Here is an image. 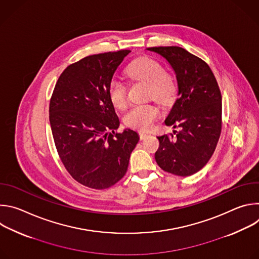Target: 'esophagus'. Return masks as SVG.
Instances as JSON below:
<instances>
[{
	"mask_svg": "<svg viewBox=\"0 0 259 259\" xmlns=\"http://www.w3.org/2000/svg\"><path fill=\"white\" fill-rule=\"evenodd\" d=\"M147 136H149V133H145V132H139V137H140V139L142 140V139H144V138H146Z\"/></svg>",
	"mask_w": 259,
	"mask_h": 259,
	"instance_id": "1",
	"label": "esophagus"
}]
</instances>
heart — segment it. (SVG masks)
Here are the masks:
<instances>
[{"mask_svg": "<svg viewBox=\"0 0 259 259\" xmlns=\"http://www.w3.org/2000/svg\"><path fill=\"white\" fill-rule=\"evenodd\" d=\"M126 72L131 79L147 83L149 98H153L162 104H169L173 101L176 94V84L158 61L149 57L137 58L128 65ZM108 96L114 106L118 108H124L127 105L126 86L119 79L110 81ZM159 116L160 109L157 105L152 103L137 104L126 113L124 122L130 128L149 130Z\"/></svg>", "mask_w": 259, "mask_h": 259, "instance_id": "obj_1", "label": "heart"}]
</instances>
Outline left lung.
I'll return each mask as SVG.
<instances>
[{"label": "left lung", "mask_w": 259, "mask_h": 259, "mask_svg": "<svg viewBox=\"0 0 259 259\" xmlns=\"http://www.w3.org/2000/svg\"><path fill=\"white\" fill-rule=\"evenodd\" d=\"M147 50L168 61L178 85L177 99L165 124L180 130L158 136L156 162L174 175H193L208 163L221 133L223 103L217 81L209 65L186 49L169 46Z\"/></svg>", "instance_id": "8db88e82"}]
</instances>
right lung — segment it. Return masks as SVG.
I'll return each mask as SVG.
<instances>
[{
    "label": "right lung",
    "mask_w": 259,
    "mask_h": 259,
    "mask_svg": "<svg viewBox=\"0 0 259 259\" xmlns=\"http://www.w3.org/2000/svg\"><path fill=\"white\" fill-rule=\"evenodd\" d=\"M130 50L87 56L68 65L58 78L49 120L59 158L71 177L104 190L126 174L137 132L120 126L108 85Z\"/></svg>",
    "instance_id": "add662e5"
}]
</instances>
